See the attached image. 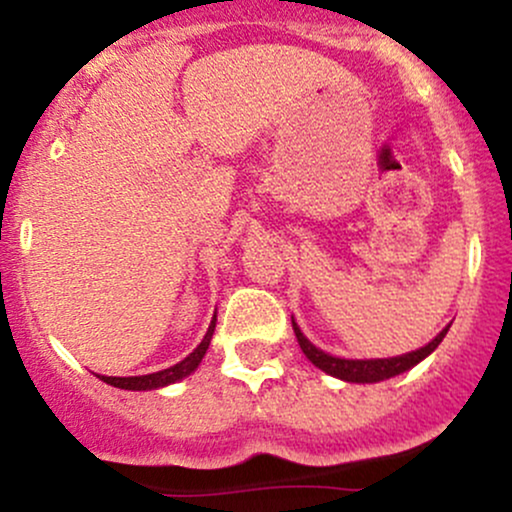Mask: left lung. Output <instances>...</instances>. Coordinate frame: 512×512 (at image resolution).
Returning a JSON list of instances; mask_svg holds the SVG:
<instances>
[{"label":"left lung","mask_w":512,"mask_h":512,"mask_svg":"<svg viewBox=\"0 0 512 512\" xmlns=\"http://www.w3.org/2000/svg\"><path fill=\"white\" fill-rule=\"evenodd\" d=\"M291 325H293V332H296L298 344H301L303 354L308 356L317 368L334 375V378L346 380V383H378V380L395 378V375L414 368L419 361H424V358L431 354V351L436 349L440 342H443L445 334H448V327H445V330L440 332L433 342H428L424 349L411 351V354H404V356L375 358V361H349V358H334L330 354H325V351L315 349V346L303 337V332L298 330L296 322L291 320Z\"/></svg>","instance_id":"1"}]
</instances>
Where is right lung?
Returning a JSON list of instances; mask_svg holds the SVG:
<instances>
[{
	"label": "right lung",
	"mask_w": 512,
	"mask_h": 512,
	"mask_svg": "<svg viewBox=\"0 0 512 512\" xmlns=\"http://www.w3.org/2000/svg\"><path fill=\"white\" fill-rule=\"evenodd\" d=\"M214 327H216V315H214V320H211L207 334H204L202 344H199L197 349L185 358V361L175 363V366H170L166 370H158V373H151V375H134V378H108V375H98V378H101L103 383L120 387V390H156V387H163V385L175 383V380H182L185 375H190L192 370L199 366V361H202L204 354H207L211 334H214Z\"/></svg>",
	"instance_id": "right-lung-1"
}]
</instances>
